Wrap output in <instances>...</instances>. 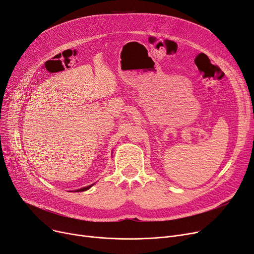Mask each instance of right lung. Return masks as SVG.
Listing matches in <instances>:
<instances>
[{
	"instance_id": "1",
	"label": "right lung",
	"mask_w": 254,
	"mask_h": 254,
	"mask_svg": "<svg viewBox=\"0 0 254 254\" xmlns=\"http://www.w3.org/2000/svg\"><path fill=\"white\" fill-rule=\"evenodd\" d=\"M93 185H94V184H92V185H90V186H88V187H85V188H82V189H79V190H75L74 192H83V191H86V190H88V189H90Z\"/></svg>"
}]
</instances>
